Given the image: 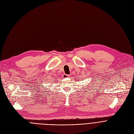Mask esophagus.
<instances>
[{
    "mask_svg": "<svg viewBox=\"0 0 134 134\" xmlns=\"http://www.w3.org/2000/svg\"><path fill=\"white\" fill-rule=\"evenodd\" d=\"M63 77L64 79H66V78H68L69 77V75H67V74H64L63 76Z\"/></svg>",
    "mask_w": 134,
    "mask_h": 134,
    "instance_id": "esophagus-1",
    "label": "esophagus"
}]
</instances>
